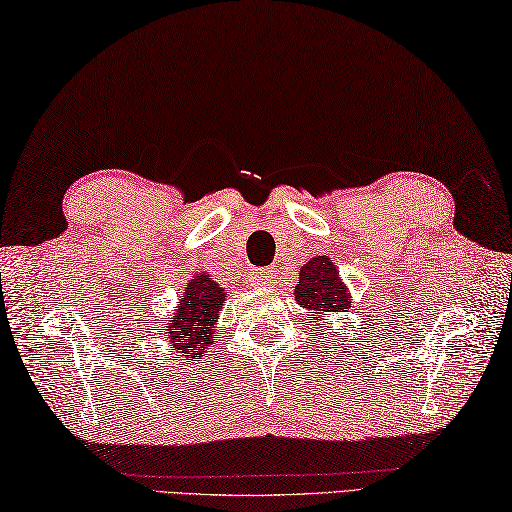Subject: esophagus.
<instances>
[{
  "label": "esophagus",
  "instance_id": "obj_1",
  "mask_svg": "<svg viewBox=\"0 0 512 512\" xmlns=\"http://www.w3.org/2000/svg\"><path fill=\"white\" fill-rule=\"evenodd\" d=\"M254 280H256V285L267 287V285H271V280H274V271L258 269V271H254Z\"/></svg>",
  "mask_w": 512,
  "mask_h": 512
}]
</instances>
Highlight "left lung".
Here are the masks:
<instances>
[{"mask_svg":"<svg viewBox=\"0 0 512 512\" xmlns=\"http://www.w3.org/2000/svg\"><path fill=\"white\" fill-rule=\"evenodd\" d=\"M296 302L307 309L314 320H325L333 311H349L351 294L340 280L336 265L327 256H314L300 267V283L296 285Z\"/></svg>","mask_w":512,"mask_h":512,"instance_id":"8db88e82","label":"left lung"}]
</instances>
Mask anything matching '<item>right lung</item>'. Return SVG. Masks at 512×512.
Segmentation results:
<instances>
[{
	"mask_svg": "<svg viewBox=\"0 0 512 512\" xmlns=\"http://www.w3.org/2000/svg\"><path fill=\"white\" fill-rule=\"evenodd\" d=\"M225 289L218 287L207 274H198L187 283L181 296V305L168 322V336L172 347L185 356L201 358L214 342V327L218 322Z\"/></svg>",
	"mask_w": 512,
	"mask_h": 512,
	"instance_id": "obj_1",
	"label": "right lung"
}]
</instances>
